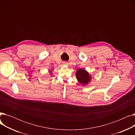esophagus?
<instances>
[{"mask_svg":"<svg viewBox=\"0 0 135 135\" xmlns=\"http://www.w3.org/2000/svg\"><path fill=\"white\" fill-rule=\"evenodd\" d=\"M63 65H65V66H67L68 65V63L67 62H63Z\"/></svg>","mask_w":135,"mask_h":135,"instance_id":"1","label":"esophagus"}]
</instances>
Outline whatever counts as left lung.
<instances>
[{"label": "left lung", "mask_w": 135, "mask_h": 135, "mask_svg": "<svg viewBox=\"0 0 135 135\" xmlns=\"http://www.w3.org/2000/svg\"><path fill=\"white\" fill-rule=\"evenodd\" d=\"M76 79L82 85H87L91 81V75L85 69H78L76 72Z\"/></svg>", "instance_id": "left-lung-1"}]
</instances>
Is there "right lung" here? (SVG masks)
<instances>
[{
    "instance_id": "obj_1",
    "label": "right lung",
    "mask_w": 135,
    "mask_h": 135,
    "mask_svg": "<svg viewBox=\"0 0 135 135\" xmlns=\"http://www.w3.org/2000/svg\"><path fill=\"white\" fill-rule=\"evenodd\" d=\"M49 73H50V75H51V76H52V71H50L49 70Z\"/></svg>"
}]
</instances>
